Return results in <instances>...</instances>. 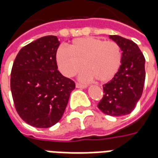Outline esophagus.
Listing matches in <instances>:
<instances>
[{
    "instance_id": "34e87169",
    "label": "esophagus",
    "mask_w": 158,
    "mask_h": 158,
    "mask_svg": "<svg viewBox=\"0 0 158 158\" xmlns=\"http://www.w3.org/2000/svg\"><path fill=\"white\" fill-rule=\"evenodd\" d=\"M76 88H79V89H86V88H87V85H82V84H80V83H76Z\"/></svg>"
}]
</instances>
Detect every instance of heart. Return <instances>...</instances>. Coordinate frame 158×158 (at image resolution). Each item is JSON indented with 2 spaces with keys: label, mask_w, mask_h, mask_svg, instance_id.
I'll return each mask as SVG.
<instances>
[{
  "label": "heart",
  "mask_w": 158,
  "mask_h": 158,
  "mask_svg": "<svg viewBox=\"0 0 158 158\" xmlns=\"http://www.w3.org/2000/svg\"><path fill=\"white\" fill-rule=\"evenodd\" d=\"M56 59L63 75L73 77L84 66L85 70L80 75L83 80L96 79L100 82L106 83L118 71L122 52L115 41L84 37L73 40L69 48L60 46L56 51Z\"/></svg>",
  "instance_id": "1"
}]
</instances>
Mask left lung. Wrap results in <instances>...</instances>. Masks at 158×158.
Returning a JSON list of instances; mask_svg holds the SVG:
<instances>
[{"instance_id":"obj_1","label":"left lung","mask_w":158,"mask_h":158,"mask_svg":"<svg viewBox=\"0 0 158 158\" xmlns=\"http://www.w3.org/2000/svg\"><path fill=\"white\" fill-rule=\"evenodd\" d=\"M109 38L120 46L121 65L113 79L103 85L104 95L97 106L110 116H124L135 109L141 97L146 60L134 41L119 35H109Z\"/></svg>"}]
</instances>
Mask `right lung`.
<instances>
[{
    "mask_svg": "<svg viewBox=\"0 0 158 158\" xmlns=\"http://www.w3.org/2000/svg\"><path fill=\"white\" fill-rule=\"evenodd\" d=\"M56 36L41 37L23 47L11 73L16 110L29 125L50 128L62 118L75 83L57 70Z\"/></svg>",
    "mask_w": 158,
    "mask_h": 158,
    "instance_id": "1",
    "label": "right lung"
}]
</instances>
